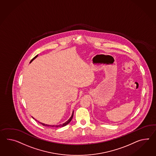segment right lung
<instances>
[{
    "label": "right lung",
    "mask_w": 156,
    "mask_h": 156,
    "mask_svg": "<svg viewBox=\"0 0 156 156\" xmlns=\"http://www.w3.org/2000/svg\"><path fill=\"white\" fill-rule=\"evenodd\" d=\"M38 55H37V56H35L31 60L30 62V63L32 61H33L34 60L35 58H36V57L38 56ZM73 113H74V112H73L72 115V116L70 117V118L66 122H65V123H64L63 124H61V125H46V124H44V123H41V122H38L39 123H40L41 124H42V125L44 126H48V127H64L65 126L67 125L68 123H70V122L72 121V119L73 117ZM37 121V120H36Z\"/></svg>",
    "instance_id": "1"
}]
</instances>
